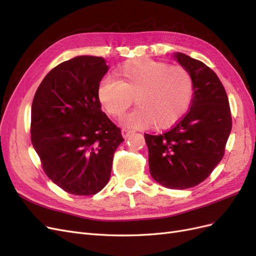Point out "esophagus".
Returning <instances> with one entry per match:
<instances>
[{
  "label": "esophagus",
  "mask_w": 256,
  "mask_h": 256,
  "mask_svg": "<svg viewBox=\"0 0 256 256\" xmlns=\"http://www.w3.org/2000/svg\"><path fill=\"white\" fill-rule=\"evenodd\" d=\"M121 134H122V136H123L124 138H128L130 134H132V130H128V128H122V130H121Z\"/></svg>",
  "instance_id": "obj_1"
}]
</instances>
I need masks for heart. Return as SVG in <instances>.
Wrapping results in <instances>:
<instances>
[{
	"instance_id": "obj_1",
	"label": "heart",
	"mask_w": 256,
	"mask_h": 256,
	"mask_svg": "<svg viewBox=\"0 0 256 256\" xmlns=\"http://www.w3.org/2000/svg\"><path fill=\"white\" fill-rule=\"evenodd\" d=\"M118 76L119 80H100L98 96L106 112L114 118H120L135 98L138 107L123 118L126 126L144 128L154 122L156 128H168L191 104L193 80L182 66L140 58L124 63Z\"/></svg>"
}]
</instances>
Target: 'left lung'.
<instances>
[{
	"label": "left lung",
	"instance_id": "1",
	"mask_svg": "<svg viewBox=\"0 0 256 256\" xmlns=\"http://www.w3.org/2000/svg\"><path fill=\"white\" fill-rule=\"evenodd\" d=\"M174 58L192 77L191 107L168 132L144 134V140L151 177L165 188L184 190L200 184L221 162L232 116L228 94L216 72L184 54L176 52Z\"/></svg>",
	"mask_w": 256,
	"mask_h": 256
}]
</instances>
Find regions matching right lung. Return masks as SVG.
<instances>
[{
  "mask_svg": "<svg viewBox=\"0 0 256 256\" xmlns=\"http://www.w3.org/2000/svg\"><path fill=\"white\" fill-rule=\"evenodd\" d=\"M108 68L100 56L72 58L48 72L33 98V148L48 178L70 194L103 190L124 140L100 110L98 88Z\"/></svg>",
  "mask_w": 256,
  "mask_h": 256,
  "instance_id": "obj_1",
  "label": "right lung"
}]
</instances>
